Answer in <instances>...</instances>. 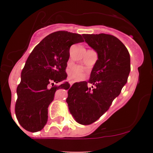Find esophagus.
I'll return each instance as SVG.
<instances>
[{
	"instance_id": "esophagus-1",
	"label": "esophagus",
	"mask_w": 153,
	"mask_h": 153,
	"mask_svg": "<svg viewBox=\"0 0 153 153\" xmlns=\"http://www.w3.org/2000/svg\"><path fill=\"white\" fill-rule=\"evenodd\" d=\"M69 84H70V86H72V84H74V81H72V80H70V81H69Z\"/></svg>"
}]
</instances>
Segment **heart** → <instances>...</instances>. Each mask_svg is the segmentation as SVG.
<instances>
[{
  "instance_id": "heart-1",
  "label": "heart",
  "mask_w": 153,
  "mask_h": 153,
  "mask_svg": "<svg viewBox=\"0 0 153 153\" xmlns=\"http://www.w3.org/2000/svg\"><path fill=\"white\" fill-rule=\"evenodd\" d=\"M69 77L72 79L75 80V81H79L84 78V69L80 66H75L69 70Z\"/></svg>"
}]
</instances>
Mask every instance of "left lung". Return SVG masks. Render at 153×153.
<instances>
[{
  "instance_id": "obj_1",
  "label": "left lung",
  "mask_w": 153,
  "mask_h": 153,
  "mask_svg": "<svg viewBox=\"0 0 153 153\" xmlns=\"http://www.w3.org/2000/svg\"><path fill=\"white\" fill-rule=\"evenodd\" d=\"M98 54L88 82L75 83L68 90L67 102L75 121L83 125L96 121L119 95L130 72V56L124 44L107 34L83 35ZM94 85L88 88V83Z\"/></svg>"
}]
</instances>
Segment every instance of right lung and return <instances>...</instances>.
<instances>
[{
	"label": "right lung",
	"instance_id": "obj_1",
	"mask_svg": "<svg viewBox=\"0 0 153 153\" xmlns=\"http://www.w3.org/2000/svg\"><path fill=\"white\" fill-rule=\"evenodd\" d=\"M83 41L79 34L58 31L45 37L29 55L17 88L15 104L17 119L26 130L38 132L47 124L48 106L56 90L70 86L67 81L54 86L67 79L70 47Z\"/></svg>",
	"mask_w": 153,
	"mask_h": 153
}]
</instances>
